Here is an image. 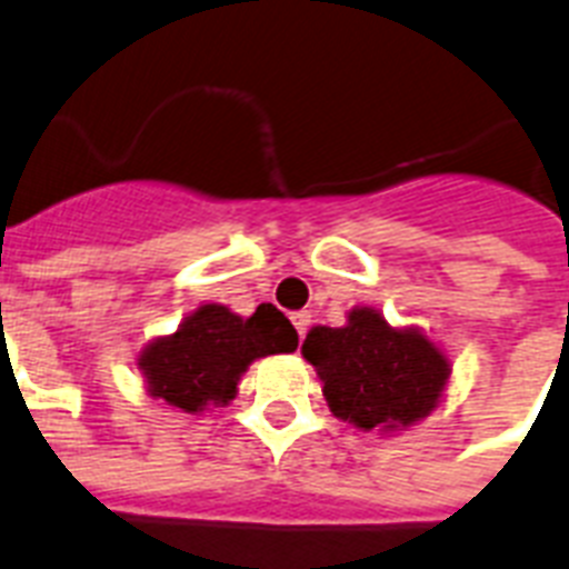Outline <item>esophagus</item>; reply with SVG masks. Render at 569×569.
<instances>
[{
  "instance_id": "1",
  "label": "esophagus",
  "mask_w": 569,
  "mask_h": 569,
  "mask_svg": "<svg viewBox=\"0 0 569 569\" xmlns=\"http://www.w3.org/2000/svg\"><path fill=\"white\" fill-rule=\"evenodd\" d=\"M290 320H293V326H297L299 338H306L308 326H311V313H308V311H297V313H293V317H290Z\"/></svg>"
}]
</instances>
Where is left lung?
<instances>
[{
  "label": "left lung",
  "mask_w": 569,
  "mask_h": 569,
  "mask_svg": "<svg viewBox=\"0 0 569 569\" xmlns=\"http://www.w3.org/2000/svg\"><path fill=\"white\" fill-rule=\"evenodd\" d=\"M302 358L322 381L329 411L356 429L397 435L443 402L452 363L417 326H390L381 311L356 306L347 322L313 326Z\"/></svg>",
  "instance_id": "obj_1"
}]
</instances>
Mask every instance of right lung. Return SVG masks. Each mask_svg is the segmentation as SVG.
<instances>
[{
	"mask_svg": "<svg viewBox=\"0 0 569 569\" xmlns=\"http://www.w3.org/2000/svg\"><path fill=\"white\" fill-rule=\"evenodd\" d=\"M297 343V329L270 302L258 306L252 317L206 302L172 335L149 340L140 349L138 370L149 397L176 411L202 413L238 397V381L249 363L293 352Z\"/></svg>",
	"mask_w": 569,
	"mask_h": 569,
	"instance_id": "1",
	"label": "right lung"
}]
</instances>
